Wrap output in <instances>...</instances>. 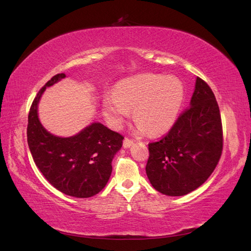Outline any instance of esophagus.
Listing matches in <instances>:
<instances>
[{"mask_svg":"<svg viewBox=\"0 0 251 251\" xmlns=\"http://www.w3.org/2000/svg\"><path fill=\"white\" fill-rule=\"evenodd\" d=\"M132 144H133V141H132L131 139H129V138H125V139H124V142H123L124 148H126V149L130 148Z\"/></svg>","mask_w":251,"mask_h":251,"instance_id":"esophagus-1","label":"esophagus"}]
</instances>
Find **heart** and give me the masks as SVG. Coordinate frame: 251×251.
Masks as SVG:
<instances>
[{
    "instance_id": "obj_1",
    "label": "heart",
    "mask_w": 251,
    "mask_h": 251,
    "mask_svg": "<svg viewBox=\"0 0 251 251\" xmlns=\"http://www.w3.org/2000/svg\"><path fill=\"white\" fill-rule=\"evenodd\" d=\"M185 90L176 77L144 74L122 80L112 97L102 101V112L114 127H120L132 110L140 131L158 135L170 128L182 107Z\"/></svg>"
}]
</instances>
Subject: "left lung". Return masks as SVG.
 Masks as SVG:
<instances>
[{"mask_svg":"<svg viewBox=\"0 0 251 251\" xmlns=\"http://www.w3.org/2000/svg\"><path fill=\"white\" fill-rule=\"evenodd\" d=\"M224 147L216 98L197 77L190 107L178 115L166 136L149 143L147 176L153 187L167 196H184L205 182L218 165Z\"/></svg>","mask_w":251,"mask_h":251,"instance_id":"8db88e82","label":"left lung"}]
</instances>
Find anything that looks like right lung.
I'll list each match as a JSON object with an SVG mask.
<instances>
[{"label":"right lung","instance_id":"obj_1","mask_svg":"<svg viewBox=\"0 0 251 251\" xmlns=\"http://www.w3.org/2000/svg\"><path fill=\"white\" fill-rule=\"evenodd\" d=\"M63 78L65 74L53 75L34 98L27 116V144L35 165L54 188L67 196L90 198L106 186L124 137L100 123L69 138L47 131L38 120L37 104L46 87Z\"/></svg>","mask_w":251,"mask_h":251}]
</instances>
